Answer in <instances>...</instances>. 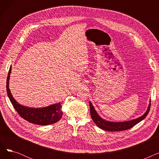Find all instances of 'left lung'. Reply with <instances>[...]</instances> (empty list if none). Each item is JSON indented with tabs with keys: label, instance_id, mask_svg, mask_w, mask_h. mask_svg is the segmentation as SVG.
<instances>
[{
	"label": "left lung",
	"instance_id": "left-lung-1",
	"mask_svg": "<svg viewBox=\"0 0 159 159\" xmlns=\"http://www.w3.org/2000/svg\"><path fill=\"white\" fill-rule=\"evenodd\" d=\"M150 107H151V104H149L148 110L143 115L141 116L140 117L126 122H109L106 121L104 119H102L101 116H100L96 112L95 110L93 105L89 102V107H90V114L92 118L93 121L95 123L97 126L102 129L106 130V131H124L128 129L131 128L140 122L141 120H143L144 119L146 118V116L148 115Z\"/></svg>",
	"mask_w": 159,
	"mask_h": 159
}]
</instances>
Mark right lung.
Masks as SVG:
<instances>
[{
	"label": "right lung",
	"instance_id": "right-lung-1",
	"mask_svg": "<svg viewBox=\"0 0 159 159\" xmlns=\"http://www.w3.org/2000/svg\"><path fill=\"white\" fill-rule=\"evenodd\" d=\"M11 71V66H10L7 77V93L13 107L22 118L29 122L38 125L52 124L61 119L62 112L61 110V103L60 102L43 108H31L23 106L17 103L12 97L9 88V80Z\"/></svg>",
	"mask_w": 159,
	"mask_h": 159
}]
</instances>
